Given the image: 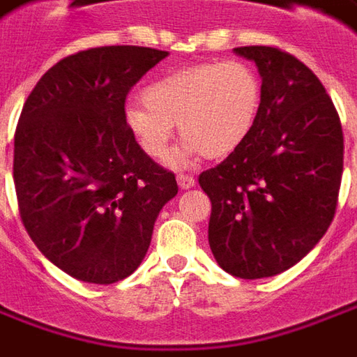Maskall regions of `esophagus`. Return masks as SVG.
<instances>
[{
	"instance_id": "34e87169",
	"label": "esophagus",
	"mask_w": 357,
	"mask_h": 357,
	"mask_svg": "<svg viewBox=\"0 0 357 357\" xmlns=\"http://www.w3.org/2000/svg\"><path fill=\"white\" fill-rule=\"evenodd\" d=\"M178 183L181 189H189L195 185V178L189 176V174H178Z\"/></svg>"
}]
</instances>
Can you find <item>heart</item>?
<instances>
[{
	"label": "heart",
	"mask_w": 357,
	"mask_h": 357,
	"mask_svg": "<svg viewBox=\"0 0 357 357\" xmlns=\"http://www.w3.org/2000/svg\"><path fill=\"white\" fill-rule=\"evenodd\" d=\"M142 97L125 109L130 137L148 158L162 160L178 125L185 142L174 162L183 164L199 154L225 158L248 138L260 113L261 84L246 62H205L154 79Z\"/></svg>",
	"instance_id": "b5f03b06"
}]
</instances>
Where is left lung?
Instances as JSON below:
<instances>
[{
  "instance_id": "8db88e82",
  "label": "left lung",
  "mask_w": 357,
  "mask_h": 357,
  "mask_svg": "<svg viewBox=\"0 0 357 357\" xmlns=\"http://www.w3.org/2000/svg\"><path fill=\"white\" fill-rule=\"evenodd\" d=\"M261 76L248 138L205 169L209 244L240 280L271 278L311 252L331 227L344 169V135L331 96L301 60L275 46H238Z\"/></svg>"
}]
</instances>
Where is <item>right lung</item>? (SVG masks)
<instances>
[{
    "label": "right lung",
    "instance_id": "obj_1",
    "mask_svg": "<svg viewBox=\"0 0 357 357\" xmlns=\"http://www.w3.org/2000/svg\"><path fill=\"white\" fill-rule=\"evenodd\" d=\"M166 50L97 46L36 82L15 130L13 179L31 240L68 275L109 285L146 256L176 176L140 150L125 101Z\"/></svg>",
    "mask_w": 357,
    "mask_h": 357
}]
</instances>
